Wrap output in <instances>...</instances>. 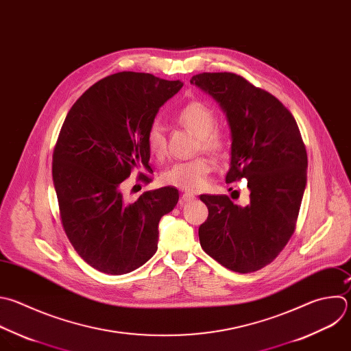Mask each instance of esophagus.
<instances>
[{"label": "esophagus", "mask_w": 351, "mask_h": 351, "mask_svg": "<svg viewBox=\"0 0 351 351\" xmlns=\"http://www.w3.org/2000/svg\"><path fill=\"white\" fill-rule=\"evenodd\" d=\"M195 198V195L193 194V193H190V191H186V193H183L182 194V199L184 201V202H189V201H193Z\"/></svg>", "instance_id": "1"}]
</instances>
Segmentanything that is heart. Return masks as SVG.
Here are the masks:
<instances>
[{
  "instance_id": "heart-1",
  "label": "heart",
  "mask_w": 351,
  "mask_h": 351,
  "mask_svg": "<svg viewBox=\"0 0 351 351\" xmlns=\"http://www.w3.org/2000/svg\"><path fill=\"white\" fill-rule=\"evenodd\" d=\"M179 123L199 138L202 149L219 152L224 147V139L215 130L216 115L205 104L193 101L179 111ZM147 147L150 153L161 158L167 152V141L164 127L160 121H154L147 132ZM213 164L206 157H198L187 161L175 162L161 176L162 182L184 190H199L205 183Z\"/></svg>"
}]
</instances>
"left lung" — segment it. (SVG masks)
<instances>
[{
	"label": "left lung",
	"mask_w": 351,
	"mask_h": 351,
	"mask_svg": "<svg viewBox=\"0 0 351 351\" xmlns=\"http://www.w3.org/2000/svg\"><path fill=\"white\" fill-rule=\"evenodd\" d=\"M190 82L210 95L230 127L226 182L247 179L245 206L202 194L208 219L202 250L226 269L252 273L271 263L293 234L307 183V153L289 110L271 93L232 73H201Z\"/></svg>",
	"instance_id": "left-lung-1"
}]
</instances>
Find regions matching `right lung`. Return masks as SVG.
I'll list each match as a JSON object with an SVG mask.
<instances>
[{"mask_svg": "<svg viewBox=\"0 0 351 351\" xmlns=\"http://www.w3.org/2000/svg\"><path fill=\"white\" fill-rule=\"evenodd\" d=\"M183 86L123 71L93 84L70 108L53 152L52 178L66 234L93 269L121 276L157 251L158 223L178 204L175 187L128 202L123 182L150 169L147 132L160 107Z\"/></svg>", "mask_w": 351, "mask_h": 351, "instance_id": "obj_1", "label": "right lung"}]
</instances>
